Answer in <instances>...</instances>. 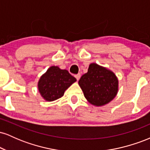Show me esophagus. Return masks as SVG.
<instances>
[{"instance_id":"34e87169","label":"esophagus","mask_w":150,"mask_h":150,"mask_svg":"<svg viewBox=\"0 0 150 150\" xmlns=\"http://www.w3.org/2000/svg\"><path fill=\"white\" fill-rule=\"evenodd\" d=\"M80 76H81V75H80V73L77 74V75H75V78L77 79V81H78L79 80H80Z\"/></svg>"}]
</instances>
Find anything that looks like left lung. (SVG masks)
Listing matches in <instances>:
<instances>
[{
	"instance_id": "1",
	"label": "left lung",
	"mask_w": 150,
	"mask_h": 150,
	"mask_svg": "<svg viewBox=\"0 0 150 150\" xmlns=\"http://www.w3.org/2000/svg\"><path fill=\"white\" fill-rule=\"evenodd\" d=\"M78 84L86 99L97 106L109 103L118 90V80L116 75L97 63L89 65L87 73L80 77Z\"/></svg>"
}]
</instances>
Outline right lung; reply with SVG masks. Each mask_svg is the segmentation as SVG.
I'll return each instance as SVG.
<instances>
[{
  "instance_id": "add662e5",
  "label": "right lung",
  "mask_w": 150,
  "mask_h": 150,
  "mask_svg": "<svg viewBox=\"0 0 150 150\" xmlns=\"http://www.w3.org/2000/svg\"><path fill=\"white\" fill-rule=\"evenodd\" d=\"M76 80L68 70L51 66L39 79L38 89L46 101H53L63 97L65 91Z\"/></svg>"
}]
</instances>
